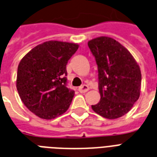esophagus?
Masks as SVG:
<instances>
[{
    "instance_id": "34e87169",
    "label": "esophagus",
    "mask_w": 157,
    "mask_h": 157,
    "mask_svg": "<svg viewBox=\"0 0 157 157\" xmlns=\"http://www.w3.org/2000/svg\"><path fill=\"white\" fill-rule=\"evenodd\" d=\"M89 90H90V88L87 85H83L78 88L79 92H81V93H86Z\"/></svg>"
}]
</instances>
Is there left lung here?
I'll list each match as a JSON object with an SVG mask.
<instances>
[{
  "label": "left lung",
  "mask_w": 157,
  "mask_h": 157,
  "mask_svg": "<svg viewBox=\"0 0 157 157\" xmlns=\"http://www.w3.org/2000/svg\"><path fill=\"white\" fill-rule=\"evenodd\" d=\"M88 46L98 65L101 95L92 109L109 119L120 118L140 98V68L129 51L112 38H96Z\"/></svg>",
  "instance_id": "obj_1"
}]
</instances>
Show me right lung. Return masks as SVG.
Instances as JSON below:
<instances>
[{"label": "right lung", "mask_w": 157, "mask_h": 157, "mask_svg": "<svg viewBox=\"0 0 157 157\" xmlns=\"http://www.w3.org/2000/svg\"><path fill=\"white\" fill-rule=\"evenodd\" d=\"M78 47L65 42H45L20 61L17 90L24 105L39 118H56L71 105L75 92L67 87L66 65Z\"/></svg>", "instance_id": "obj_1"}]
</instances>
